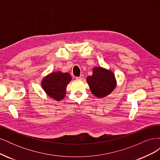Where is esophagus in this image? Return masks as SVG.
<instances>
[{
  "label": "esophagus",
  "mask_w": 160,
  "mask_h": 160,
  "mask_svg": "<svg viewBox=\"0 0 160 160\" xmlns=\"http://www.w3.org/2000/svg\"><path fill=\"white\" fill-rule=\"evenodd\" d=\"M83 77H84V75H83V74H81L79 77H76L77 78V79H79V80H82L83 79Z\"/></svg>",
  "instance_id": "obj_1"
}]
</instances>
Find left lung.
<instances>
[{
    "mask_svg": "<svg viewBox=\"0 0 160 160\" xmlns=\"http://www.w3.org/2000/svg\"><path fill=\"white\" fill-rule=\"evenodd\" d=\"M87 82L91 93L99 98L111 94L117 86L113 71L101 67H93V74L87 77Z\"/></svg>",
    "mask_w": 160,
    "mask_h": 160,
    "instance_id": "left-lung-1",
    "label": "left lung"
}]
</instances>
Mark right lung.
<instances>
[{"label":"right lung","instance_id":"1","mask_svg":"<svg viewBox=\"0 0 160 160\" xmlns=\"http://www.w3.org/2000/svg\"><path fill=\"white\" fill-rule=\"evenodd\" d=\"M72 80L69 72L55 71L43 77L41 86L50 98L59 101L65 98L67 87Z\"/></svg>","mask_w":160,"mask_h":160}]
</instances>
